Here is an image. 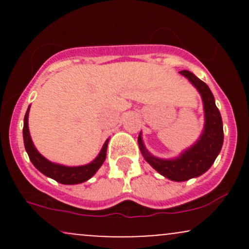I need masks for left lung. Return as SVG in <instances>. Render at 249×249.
Wrapping results in <instances>:
<instances>
[{"label": "left lung", "instance_id": "left-lung-1", "mask_svg": "<svg viewBox=\"0 0 249 249\" xmlns=\"http://www.w3.org/2000/svg\"><path fill=\"white\" fill-rule=\"evenodd\" d=\"M179 73L190 81L191 84L198 90L202 99L205 124L198 141L182 151L178 157L171 159L158 158L148 152L142 142V132L139 133L138 144L145 160L159 174L172 181H186L201 176L212 166L221 151L224 142V128L221 115L215 105L212 91L206 83L188 70H182Z\"/></svg>", "mask_w": 249, "mask_h": 249}]
</instances>
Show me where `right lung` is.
Returning a JSON list of instances; mask_svg holds the SVG:
<instances>
[{"instance_id":"right-lung-1","label":"right lung","mask_w":249,"mask_h":249,"mask_svg":"<svg viewBox=\"0 0 249 249\" xmlns=\"http://www.w3.org/2000/svg\"><path fill=\"white\" fill-rule=\"evenodd\" d=\"M29 111L30 107H28L27 113H25L24 116L23 141L25 151H27L30 161L33 162L34 166H35L39 172L44 174V176L49 177V178L56 180V181L64 185L82 184V182L92 178L97 171L99 170V167L103 165L105 158H107V148L108 139L105 141L101 152L98 153V156L87 165H81V166H65V165L53 162L48 160L45 157H43L42 154L37 151L35 145H34L33 139H31L29 132V124H28Z\"/></svg>"}]
</instances>
